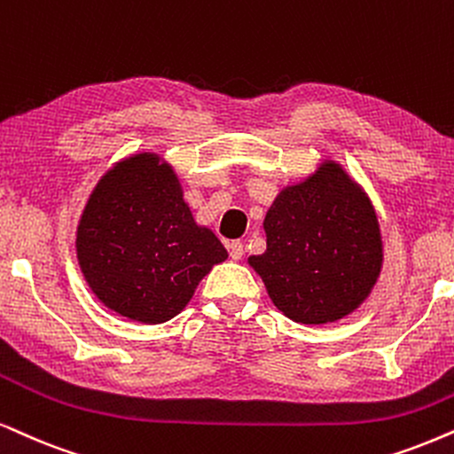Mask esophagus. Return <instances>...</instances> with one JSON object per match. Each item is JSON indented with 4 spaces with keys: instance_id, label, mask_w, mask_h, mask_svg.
Listing matches in <instances>:
<instances>
[{
    "instance_id": "1",
    "label": "esophagus",
    "mask_w": 454,
    "mask_h": 454,
    "mask_svg": "<svg viewBox=\"0 0 454 454\" xmlns=\"http://www.w3.org/2000/svg\"><path fill=\"white\" fill-rule=\"evenodd\" d=\"M228 251H231L232 260H240L245 254V245L240 243V240H231V243H228Z\"/></svg>"
}]
</instances>
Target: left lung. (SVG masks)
Here are the masks:
<instances>
[{
    "instance_id": "1",
    "label": "left lung",
    "mask_w": 454,
    "mask_h": 454,
    "mask_svg": "<svg viewBox=\"0 0 454 454\" xmlns=\"http://www.w3.org/2000/svg\"><path fill=\"white\" fill-rule=\"evenodd\" d=\"M266 251L251 255L266 291L301 325L341 320L371 295L383 243L371 199L335 160L285 186L263 217Z\"/></svg>"
}]
</instances>
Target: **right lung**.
Masks as SVG:
<instances>
[{"instance_id":"right-lung-1","label":"right lung","mask_w":454,"mask_h":454,"mask_svg":"<svg viewBox=\"0 0 454 454\" xmlns=\"http://www.w3.org/2000/svg\"><path fill=\"white\" fill-rule=\"evenodd\" d=\"M74 247L94 295L145 325L177 317L228 257L220 239L194 222L174 168L154 153L131 154L100 177Z\"/></svg>"}]
</instances>
